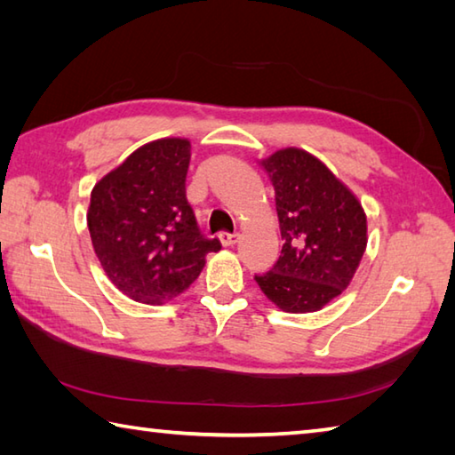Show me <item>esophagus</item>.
I'll use <instances>...</instances> for the list:
<instances>
[{
	"label": "esophagus",
	"mask_w": 455,
	"mask_h": 455,
	"mask_svg": "<svg viewBox=\"0 0 455 455\" xmlns=\"http://www.w3.org/2000/svg\"><path fill=\"white\" fill-rule=\"evenodd\" d=\"M238 238H240L238 233H233V235H230V233H222V235L219 236L222 246H235V244L238 243Z\"/></svg>",
	"instance_id": "obj_1"
}]
</instances>
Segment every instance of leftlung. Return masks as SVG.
I'll list each match as a JSON object with an SVG mask.
<instances>
[{"label": "left lung", "instance_id": "8db88e82", "mask_svg": "<svg viewBox=\"0 0 455 455\" xmlns=\"http://www.w3.org/2000/svg\"><path fill=\"white\" fill-rule=\"evenodd\" d=\"M275 191L282 256L256 283L285 313H315L350 285L367 246V219L354 193L301 148L259 162Z\"/></svg>", "mask_w": 455, "mask_h": 455}]
</instances>
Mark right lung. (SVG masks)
I'll list each match as a JSON object with an SVG mask.
<instances>
[{
  "label": "right lung",
  "instance_id": "obj_1",
  "mask_svg": "<svg viewBox=\"0 0 455 455\" xmlns=\"http://www.w3.org/2000/svg\"><path fill=\"white\" fill-rule=\"evenodd\" d=\"M188 139H160L134 150L92 191L88 228L113 285L132 301L162 305L196 282L209 252L186 199Z\"/></svg>",
  "mask_w": 455,
  "mask_h": 455
}]
</instances>
